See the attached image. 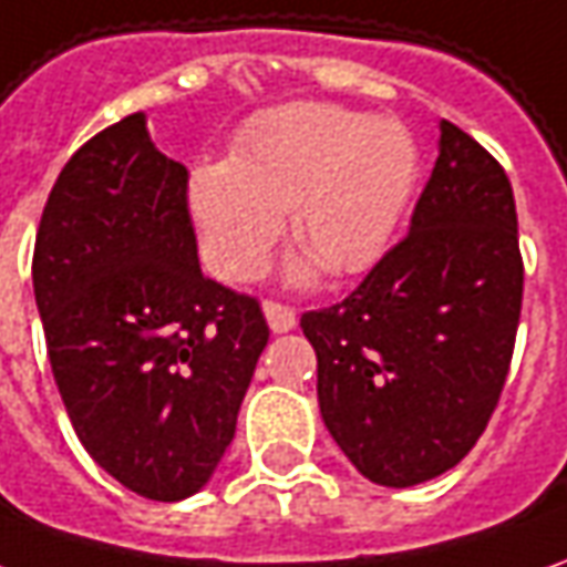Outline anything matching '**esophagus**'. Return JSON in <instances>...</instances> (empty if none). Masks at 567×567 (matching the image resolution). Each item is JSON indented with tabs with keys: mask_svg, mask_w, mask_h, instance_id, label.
<instances>
[{
	"mask_svg": "<svg viewBox=\"0 0 567 567\" xmlns=\"http://www.w3.org/2000/svg\"><path fill=\"white\" fill-rule=\"evenodd\" d=\"M264 313H267V322L272 332H291L295 322H298V313L291 307L279 303V300H264Z\"/></svg>",
	"mask_w": 567,
	"mask_h": 567,
	"instance_id": "esophagus-1",
	"label": "esophagus"
}]
</instances>
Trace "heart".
I'll return each mask as SVG.
<instances>
[{
  "label": "heart",
  "instance_id": "heart-1",
  "mask_svg": "<svg viewBox=\"0 0 567 567\" xmlns=\"http://www.w3.org/2000/svg\"><path fill=\"white\" fill-rule=\"evenodd\" d=\"M419 179V148L394 121L338 105L300 102L248 121L229 161L192 171L188 207L207 264L229 282L254 279L282 235L285 207L307 257L295 279L316 264L350 276L388 251Z\"/></svg>",
  "mask_w": 567,
  "mask_h": 567
}]
</instances>
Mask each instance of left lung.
Returning a JSON list of instances; mask_svg holds the SVG:
<instances>
[{
  "label": "left lung",
  "mask_w": 567,
  "mask_h": 567,
  "mask_svg": "<svg viewBox=\"0 0 567 567\" xmlns=\"http://www.w3.org/2000/svg\"><path fill=\"white\" fill-rule=\"evenodd\" d=\"M522 291L509 176L444 121L410 233L348 298L300 316L322 422L360 475L413 487L462 462L509 375Z\"/></svg>",
  "instance_id": "obj_1"
}]
</instances>
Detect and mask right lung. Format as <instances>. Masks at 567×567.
Returning <instances> with one entry per match:
<instances>
[{
    "label": "right lung",
    "instance_id": "1",
    "mask_svg": "<svg viewBox=\"0 0 567 567\" xmlns=\"http://www.w3.org/2000/svg\"><path fill=\"white\" fill-rule=\"evenodd\" d=\"M33 295L71 425L126 491L198 494L269 341L260 300L207 279L188 171L130 114L80 145L42 207Z\"/></svg>",
    "mask_w": 567,
    "mask_h": 567
}]
</instances>
